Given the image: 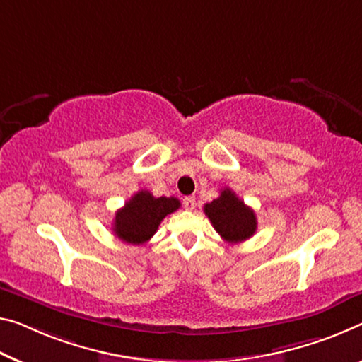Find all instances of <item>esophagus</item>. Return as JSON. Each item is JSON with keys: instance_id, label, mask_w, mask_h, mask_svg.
<instances>
[{"instance_id": "esophagus-1", "label": "esophagus", "mask_w": 362, "mask_h": 362, "mask_svg": "<svg viewBox=\"0 0 362 362\" xmlns=\"http://www.w3.org/2000/svg\"><path fill=\"white\" fill-rule=\"evenodd\" d=\"M182 205H185L186 210H194L196 209V197H192V196L185 197V200H182Z\"/></svg>"}]
</instances>
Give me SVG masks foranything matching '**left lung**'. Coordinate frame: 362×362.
I'll return each instance as SVG.
<instances>
[{
    "mask_svg": "<svg viewBox=\"0 0 362 362\" xmlns=\"http://www.w3.org/2000/svg\"><path fill=\"white\" fill-rule=\"evenodd\" d=\"M204 212L212 221L215 231L230 244L246 241L257 230L254 210L247 207L230 187H225L220 197L205 204Z\"/></svg>",
    "mask_w": 362,
    "mask_h": 362,
    "instance_id": "1",
    "label": "left lung"
}]
</instances>
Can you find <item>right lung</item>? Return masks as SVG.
<instances>
[{"label": "right lung", "mask_w": 362, "mask_h": 362, "mask_svg": "<svg viewBox=\"0 0 362 362\" xmlns=\"http://www.w3.org/2000/svg\"><path fill=\"white\" fill-rule=\"evenodd\" d=\"M180 207L181 202L176 197H155L141 189L116 212L113 231L127 244H144L157 233L165 216Z\"/></svg>", "instance_id": "add662e5"}]
</instances>
